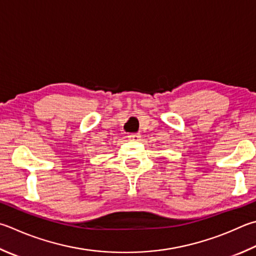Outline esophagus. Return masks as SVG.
Here are the masks:
<instances>
[{"instance_id": "1", "label": "esophagus", "mask_w": 256, "mask_h": 256, "mask_svg": "<svg viewBox=\"0 0 256 256\" xmlns=\"http://www.w3.org/2000/svg\"><path fill=\"white\" fill-rule=\"evenodd\" d=\"M140 138H141V134L140 133H131V134H128V138H130V140H132V141H138V140H140Z\"/></svg>"}]
</instances>
